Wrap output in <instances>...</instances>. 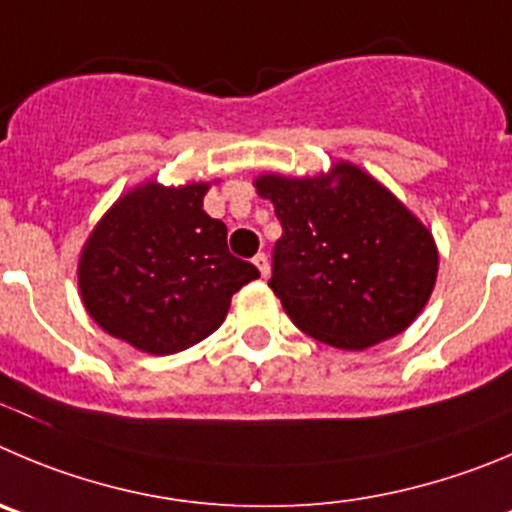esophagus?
Instances as JSON below:
<instances>
[{
  "label": "esophagus",
  "instance_id": "34e87169",
  "mask_svg": "<svg viewBox=\"0 0 512 512\" xmlns=\"http://www.w3.org/2000/svg\"><path fill=\"white\" fill-rule=\"evenodd\" d=\"M252 262H255V267H257V270H260L262 278H267V275H270V262H267L265 252H260V255H255V260H252Z\"/></svg>",
  "mask_w": 512,
  "mask_h": 512
}]
</instances>
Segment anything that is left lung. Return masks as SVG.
I'll return each mask as SVG.
<instances>
[{
  "label": "left lung",
  "mask_w": 512,
  "mask_h": 512,
  "mask_svg": "<svg viewBox=\"0 0 512 512\" xmlns=\"http://www.w3.org/2000/svg\"><path fill=\"white\" fill-rule=\"evenodd\" d=\"M283 237L270 288L315 341L364 351L407 331L437 283L439 252L417 214L361 166L255 179Z\"/></svg>",
  "instance_id": "left-lung-1"
}]
</instances>
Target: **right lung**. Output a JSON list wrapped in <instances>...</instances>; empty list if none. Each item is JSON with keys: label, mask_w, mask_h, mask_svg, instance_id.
<instances>
[{"label": "right lung", "mask_w": 512, "mask_h": 512, "mask_svg": "<svg viewBox=\"0 0 512 512\" xmlns=\"http://www.w3.org/2000/svg\"><path fill=\"white\" fill-rule=\"evenodd\" d=\"M207 181L126 191L88 234L78 290L88 315L151 356L179 353L212 336L232 295L260 278L227 250V227L204 212Z\"/></svg>", "instance_id": "1"}]
</instances>
